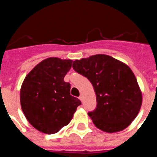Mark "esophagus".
Here are the masks:
<instances>
[{
	"mask_svg": "<svg viewBox=\"0 0 157 157\" xmlns=\"http://www.w3.org/2000/svg\"><path fill=\"white\" fill-rule=\"evenodd\" d=\"M79 98V100H80V101H82V100H83V96L82 95V94H81V95L79 96V98Z\"/></svg>",
	"mask_w": 157,
	"mask_h": 157,
	"instance_id": "1",
	"label": "esophagus"
}]
</instances>
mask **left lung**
<instances>
[{"mask_svg": "<svg viewBox=\"0 0 157 157\" xmlns=\"http://www.w3.org/2000/svg\"><path fill=\"white\" fill-rule=\"evenodd\" d=\"M72 67L94 86L98 105L88 114L94 125L107 133L127 128L142 104L141 89L131 69L105 54L75 59Z\"/></svg>", "mask_w": 157, "mask_h": 157, "instance_id": "obj_1", "label": "left lung"}]
</instances>
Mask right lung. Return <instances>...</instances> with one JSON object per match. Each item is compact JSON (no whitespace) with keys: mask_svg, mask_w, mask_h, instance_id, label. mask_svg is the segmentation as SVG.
I'll use <instances>...</instances> for the list:
<instances>
[{"mask_svg":"<svg viewBox=\"0 0 157 157\" xmlns=\"http://www.w3.org/2000/svg\"><path fill=\"white\" fill-rule=\"evenodd\" d=\"M71 59L49 57L29 72L20 89V104L27 121L45 134L57 133L73 118L81 101L70 94L63 78Z\"/></svg>","mask_w":157,"mask_h":157,"instance_id":"add662e5","label":"right lung"}]
</instances>
